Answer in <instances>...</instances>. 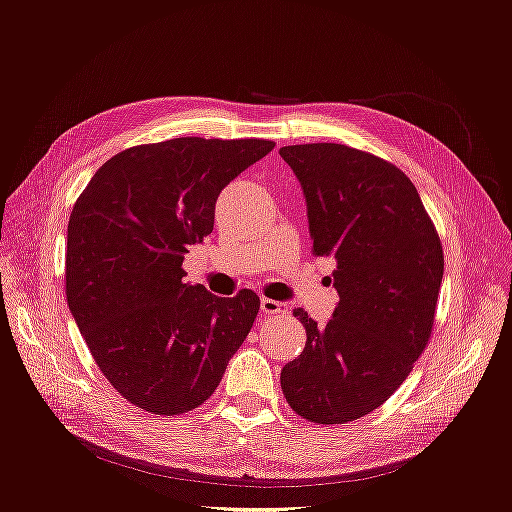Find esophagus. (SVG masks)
I'll return each instance as SVG.
<instances>
[{"mask_svg": "<svg viewBox=\"0 0 512 512\" xmlns=\"http://www.w3.org/2000/svg\"><path fill=\"white\" fill-rule=\"evenodd\" d=\"M260 312L267 314V316H275V314H284L286 312V305L280 301H273V299H260Z\"/></svg>", "mask_w": 512, "mask_h": 512, "instance_id": "34e87169", "label": "esophagus"}]
</instances>
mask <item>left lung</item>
Segmentation results:
<instances>
[{"label":"left lung","instance_id":"obj_1","mask_svg":"<svg viewBox=\"0 0 512 512\" xmlns=\"http://www.w3.org/2000/svg\"><path fill=\"white\" fill-rule=\"evenodd\" d=\"M316 256H331L339 303L327 324L294 309L307 333L282 369L290 408L320 425L382 406L429 342L444 254L412 181L371 153L335 143L290 145Z\"/></svg>","mask_w":512,"mask_h":512}]
</instances>
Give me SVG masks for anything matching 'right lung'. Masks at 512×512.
Listing matches in <instances>:
<instances>
[{
    "label": "right lung",
    "instance_id": "right-lung-1",
    "mask_svg": "<svg viewBox=\"0 0 512 512\" xmlns=\"http://www.w3.org/2000/svg\"><path fill=\"white\" fill-rule=\"evenodd\" d=\"M273 147L198 136L130 147L74 203L68 307L104 378L136 408L173 416L205 404L250 333L256 292L215 297L181 265L211 235L220 192Z\"/></svg>",
    "mask_w": 512,
    "mask_h": 512
}]
</instances>
